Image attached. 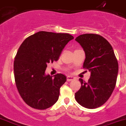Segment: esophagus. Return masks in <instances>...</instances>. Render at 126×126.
<instances>
[{
  "mask_svg": "<svg viewBox=\"0 0 126 126\" xmlns=\"http://www.w3.org/2000/svg\"><path fill=\"white\" fill-rule=\"evenodd\" d=\"M74 79H75V78L74 77L69 76H67V81H71V80H74Z\"/></svg>",
  "mask_w": 126,
  "mask_h": 126,
  "instance_id": "obj_1",
  "label": "esophagus"
}]
</instances>
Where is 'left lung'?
Masks as SVG:
<instances>
[{
	"label": "left lung",
	"instance_id": "obj_1",
	"mask_svg": "<svg viewBox=\"0 0 126 126\" xmlns=\"http://www.w3.org/2000/svg\"><path fill=\"white\" fill-rule=\"evenodd\" d=\"M85 54L83 68L90 72L88 82L79 79L80 89L75 93L78 103L89 109L103 105L115 87L118 63L113 47L104 37L95 34H84L77 37Z\"/></svg>",
	"mask_w": 126,
	"mask_h": 126
}]
</instances>
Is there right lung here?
<instances>
[{
    "label": "right lung",
    "mask_w": 126,
    "mask_h": 126,
    "mask_svg": "<svg viewBox=\"0 0 126 126\" xmlns=\"http://www.w3.org/2000/svg\"><path fill=\"white\" fill-rule=\"evenodd\" d=\"M73 39L69 34L39 31L27 37L18 48L13 64L15 80L21 97L29 107L46 110L57 102L66 78L60 73L46 75L45 71Z\"/></svg>",
    "instance_id": "right-lung-1"
}]
</instances>
